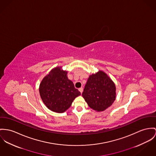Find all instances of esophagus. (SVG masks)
<instances>
[{
	"mask_svg": "<svg viewBox=\"0 0 156 156\" xmlns=\"http://www.w3.org/2000/svg\"><path fill=\"white\" fill-rule=\"evenodd\" d=\"M78 90H79V91H80V93H83V88L82 87L80 88Z\"/></svg>",
	"mask_w": 156,
	"mask_h": 156,
	"instance_id": "34e87169",
	"label": "esophagus"
}]
</instances>
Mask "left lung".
I'll use <instances>...</instances> for the list:
<instances>
[{
    "mask_svg": "<svg viewBox=\"0 0 156 156\" xmlns=\"http://www.w3.org/2000/svg\"><path fill=\"white\" fill-rule=\"evenodd\" d=\"M116 90L115 84L108 74L98 71L89 76L82 96L90 108L100 112L112 105Z\"/></svg>",
    "mask_w": 156,
    "mask_h": 156,
    "instance_id": "8db88e82",
    "label": "left lung"
}]
</instances>
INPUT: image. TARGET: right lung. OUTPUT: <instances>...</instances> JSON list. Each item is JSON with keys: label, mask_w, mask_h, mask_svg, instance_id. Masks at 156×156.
I'll use <instances>...</instances> for the list:
<instances>
[{"label": "right lung", "mask_w": 156, "mask_h": 156, "mask_svg": "<svg viewBox=\"0 0 156 156\" xmlns=\"http://www.w3.org/2000/svg\"><path fill=\"white\" fill-rule=\"evenodd\" d=\"M68 71L61 66L52 69L41 80L39 86L41 98L49 110L63 113L72 105L74 99L81 95L72 81L68 79Z\"/></svg>", "instance_id": "1"}]
</instances>
